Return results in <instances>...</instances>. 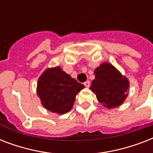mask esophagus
<instances>
[{"label":"esophagus","mask_w":153,"mask_h":153,"mask_svg":"<svg viewBox=\"0 0 153 153\" xmlns=\"http://www.w3.org/2000/svg\"><path fill=\"white\" fill-rule=\"evenodd\" d=\"M90 85H91V82H90V81H86L85 82H84V86H86V87H89V86H90Z\"/></svg>","instance_id":"1"}]
</instances>
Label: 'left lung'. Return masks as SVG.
I'll use <instances>...</instances> for the list:
<instances>
[{"label":"left lung","instance_id":"8db88e82","mask_svg":"<svg viewBox=\"0 0 153 153\" xmlns=\"http://www.w3.org/2000/svg\"><path fill=\"white\" fill-rule=\"evenodd\" d=\"M95 79L92 81L91 91L97 99L107 108L119 106L126 100L129 82L113 65L105 62L94 71Z\"/></svg>","mask_w":153,"mask_h":153}]
</instances>
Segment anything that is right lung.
Returning a JSON list of instances; mask_svg holds the SVG:
<instances>
[{
  "mask_svg": "<svg viewBox=\"0 0 153 153\" xmlns=\"http://www.w3.org/2000/svg\"><path fill=\"white\" fill-rule=\"evenodd\" d=\"M85 86L59 67L47 69L37 83V94L48 110L63 114L71 109L75 96Z\"/></svg>",
  "mask_w": 153,
  "mask_h": 153,
  "instance_id": "1",
  "label": "right lung"
}]
</instances>
